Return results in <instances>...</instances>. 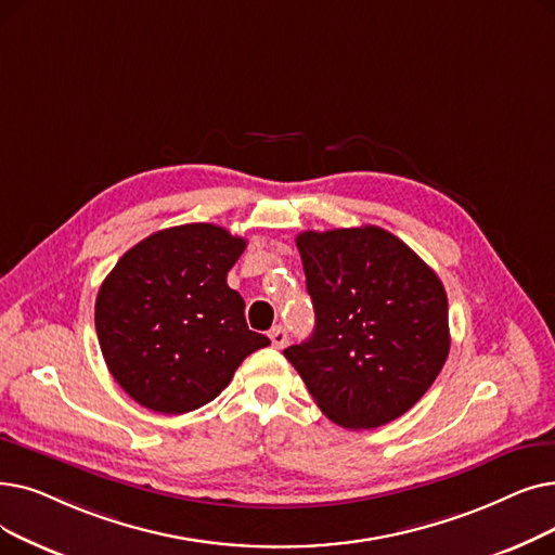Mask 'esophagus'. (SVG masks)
<instances>
[{"mask_svg":"<svg viewBox=\"0 0 555 555\" xmlns=\"http://www.w3.org/2000/svg\"><path fill=\"white\" fill-rule=\"evenodd\" d=\"M270 340H272V345H274L276 349H283V347L287 345V333H285V328H283V326H274V328L270 331Z\"/></svg>","mask_w":555,"mask_h":555,"instance_id":"esophagus-1","label":"esophagus"}]
</instances>
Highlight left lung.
<instances>
[{
  "instance_id": "obj_1",
  "label": "left lung",
  "mask_w": 555,
  "mask_h": 555,
  "mask_svg": "<svg viewBox=\"0 0 555 555\" xmlns=\"http://www.w3.org/2000/svg\"><path fill=\"white\" fill-rule=\"evenodd\" d=\"M315 331L283 351L320 411L345 428H376L426 395L449 356L444 285L378 227L297 235Z\"/></svg>"
}]
</instances>
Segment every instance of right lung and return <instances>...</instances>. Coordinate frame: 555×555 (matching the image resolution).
I'll list each match as a JSON object with an SVG mask.
<instances>
[{
  "mask_svg": "<svg viewBox=\"0 0 555 555\" xmlns=\"http://www.w3.org/2000/svg\"><path fill=\"white\" fill-rule=\"evenodd\" d=\"M245 237L218 224H181L144 237L117 260L94 301L108 372L133 401L163 415L218 397L264 335L227 285Z\"/></svg>",
  "mask_w": 555,
  "mask_h": 555,
  "instance_id": "obj_1",
  "label": "right lung"
}]
</instances>
